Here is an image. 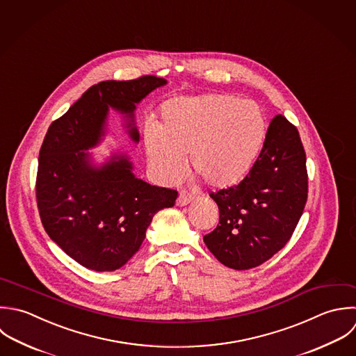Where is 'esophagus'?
I'll return each mask as SVG.
<instances>
[{"instance_id":"esophagus-1","label":"esophagus","mask_w":356,"mask_h":356,"mask_svg":"<svg viewBox=\"0 0 356 356\" xmlns=\"http://www.w3.org/2000/svg\"><path fill=\"white\" fill-rule=\"evenodd\" d=\"M191 201H193V197H191V195H188V194H186V193H180V195H179L176 204H177L179 207H184V205H188Z\"/></svg>"}]
</instances>
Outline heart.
Here are the masks:
<instances>
[{
	"instance_id": "b5f03b06",
	"label": "heart",
	"mask_w": 356,
	"mask_h": 356,
	"mask_svg": "<svg viewBox=\"0 0 356 356\" xmlns=\"http://www.w3.org/2000/svg\"><path fill=\"white\" fill-rule=\"evenodd\" d=\"M161 115V124L148 123L144 144L152 175L165 184L181 176L190 154L198 177L211 187L230 188L250 173L268 134L259 105L226 94L179 97Z\"/></svg>"
}]
</instances>
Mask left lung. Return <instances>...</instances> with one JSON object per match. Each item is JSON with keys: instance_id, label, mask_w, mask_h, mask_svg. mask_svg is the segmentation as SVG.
I'll list each match as a JSON object with an SVG mask.
<instances>
[{"instance_id": "8db88e82", "label": "left lung", "mask_w": 356, "mask_h": 356, "mask_svg": "<svg viewBox=\"0 0 356 356\" xmlns=\"http://www.w3.org/2000/svg\"><path fill=\"white\" fill-rule=\"evenodd\" d=\"M209 195L219 207V225L204 243L216 259L236 270L270 259L291 238L308 198L307 156L297 127L275 116L250 173Z\"/></svg>"}]
</instances>
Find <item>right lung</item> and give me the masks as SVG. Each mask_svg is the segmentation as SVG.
<instances>
[{
	"mask_svg": "<svg viewBox=\"0 0 356 356\" xmlns=\"http://www.w3.org/2000/svg\"><path fill=\"white\" fill-rule=\"evenodd\" d=\"M168 81L156 76L91 86L48 127L35 180L41 223L65 254L95 272L122 268L141 247L156 212L175 205L177 191L137 179L124 154L92 163L90 148L105 136L109 108L124 115L138 143L136 105Z\"/></svg>",
	"mask_w": 356,
	"mask_h": 356,
	"instance_id": "right-lung-1",
	"label": "right lung"
}]
</instances>
